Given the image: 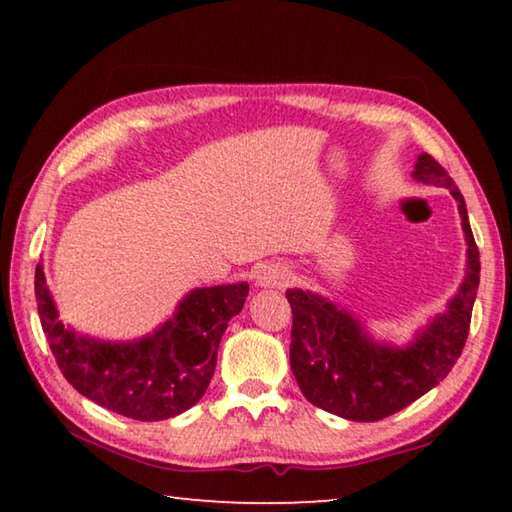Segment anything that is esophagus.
Returning <instances> with one entry per match:
<instances>
[{
    "label": "esophagus",
    "instance_id": "1",
    "mask_svg": "<svg viewBox=\"0 0 512 512\" xmlns=\"http://www.w3.org/2000/svg\"><path fill=\"white\" fill-rule=\"evenodd\" d=\"M293 280V273L289 266L284 264H266L262 271L257 273V287L262 289H282Z\"/></svg>",
    "mask_w": 512,
    "mask_h": 512
}]
</instances>
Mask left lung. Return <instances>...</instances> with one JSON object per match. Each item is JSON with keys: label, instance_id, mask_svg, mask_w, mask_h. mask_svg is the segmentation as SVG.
I'll return each instance as SVG.
<instances>
[{"label": "left lung", "instance_id": "obj_1", "mask_svg": "<svg viewBox=\"0 0 512 512\" xmlns=\"http://www.w3.org/2000/svg\"><path fill=\"white\" fill-rule=\"evenodd\" d=\"M411 178L449 189L461 214L465 275L443 314L415 329L406 345H393L372 339L368 327L334 300L314 291L287 289L293 311V377L311 404L345 420L377 422L406 409L447 377L470 332L481 262L463 194L429 153L418 155Z\"/></svg>", "mask_w": 512, "mask_h": 512}]
</instances>
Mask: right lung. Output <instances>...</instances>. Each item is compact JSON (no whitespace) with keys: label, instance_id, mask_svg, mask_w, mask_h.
Returning a JSON list of instances; mask_svg holds the SVG:
<instances>
[{"label":"right lung","instance_id":"add662e5","mask_svg":"<svg viewBox=\"0 0 512 512\" xmlns=\"http://www.w3.org/2000/svg\"><path fill=\"white\" fill-rule=\"evenodd\" d=\"M246 296L248 282L192 289L153 332L133 341H103L60 320L45 268H36L42 332L60 372L88 400L142 422L173 418L201 400L221 336Z\"/></svg>","mask_w":512,"mask_h":512}]
</instances>
